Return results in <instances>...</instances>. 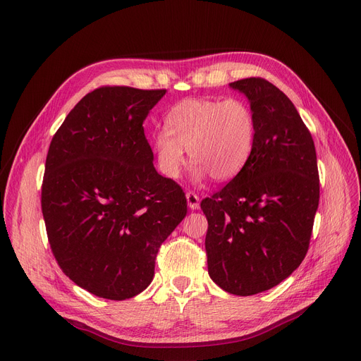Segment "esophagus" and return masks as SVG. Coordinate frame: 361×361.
<instances>
[{
	"label": "esophagus",
	"mask_w": 361,
	"mask_h": 361,
	"mask_svg": "<svg viewBox=\"0 0 361 361\" xmlns=\"http://www.w3.org/2000/svg\"><path fill=\"white\" fill-rule=\"evenodd\" d=\"M186 201H188V207L191 210H197L200 207V197L192 191L186 192Z\"/></svg>",
	"instance_id": "1"
}]
</instances>
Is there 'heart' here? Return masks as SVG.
Wrapping results in <instances>:
<instances>
[{"instance_id":"1","label":"heart","mask_w":361,"mask_h":361,"mask_svg":"<svg viewBox=\"0 0 361 361\" xmlns=\"http://www.w3.org/2000/svg\"><path fill=\"white\" fill-rule=\"evenodd\" d=\"M164 132L154 138L163 173L178 178L188 149L192 176L217 182L236 178L248 164L255 144V118L245 101L238 98H186L164 117Z\"/></svg>"}]
</instances>
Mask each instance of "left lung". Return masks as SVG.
Instances as JSON below:
<instances>
[{
	"instance_id": "left-lung-1",
	"label": "left lung",
	"mask_w": 361,
	"mask_h": 361,
	"mask_svg": "<svg viewBox=\"0 0 361 361\" xmlns=\"http://www.w3.org/2000/svg\"><path fill=\"white\" fill-rule=\"evenodd\" d=\"M231 87L250 101L254 151L241 173L201 201V210L209 221L210 278L247 297L279 285L304 260L320 186L312 133L290 99L262 78Z\"/></svg>"
}]
</instances>
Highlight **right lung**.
I'll return each mask as SVG.
<instances>
[{
	"label": "right lung",
	"mask_w": 361,
	"mask_h": 361,
	"mask_svg": "<svg viewBox=\"0 0 361 361\" xmlns=\"http://www.w3.org/2000/svg\"><path fill=\"white\" fill-rule=\"evenodd\" d=\"M166 90L101 87L49 144L41 207L66 276L114 301L151 283L160 245L186 216L182 188L157 173L144 120Z\"/></svg>",
	"instance_id": "obj_1"
}]
</instances>
